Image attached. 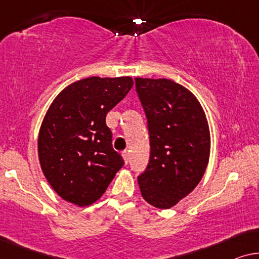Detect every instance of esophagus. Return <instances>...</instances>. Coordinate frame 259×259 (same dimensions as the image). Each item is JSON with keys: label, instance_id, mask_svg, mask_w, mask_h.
Wrapping results in <instances>:
<instances>
[{"label": "esophagus", "instance_id": "1", "mask_svg": "<svg viewBox=\"0 0 259 259\" xmlns=\"http://www.w3.org/2000/svg\"><path fill=\"white\" fill-rule=\"evenodd\" d=\"M122 157H123V159H124V163L125 164H128L129 163V159H130V155H129V152L128 151H124L122 154Z\"/></svg>", "mask_w": 259, "mask_h": 259}]
</instances>
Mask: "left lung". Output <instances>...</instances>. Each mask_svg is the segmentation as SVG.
Wrapping results in <instances>:
<instances>
[{"mask_svg": "<svg viewBox=\"0 0 259 259\" xmlns=\"http://www.w3.org/2000/svg\"><path fill=\"white\" fill-rule=\"evenodd\" d=\"M148 119L150 159L137 177L152 206L170 209L201 182L210 156V131L201 103L166 78H135Z\"/></svg>", "mask_w": 259, "mask_h": 259, "instance_id": "1", "label": "left lung"}]
</instances>
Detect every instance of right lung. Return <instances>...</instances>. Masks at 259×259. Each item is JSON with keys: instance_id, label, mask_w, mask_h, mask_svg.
Wrapping results in <instances>:
<instances>
[{"instance_id": "right-lung-1", "label": "right lung", "mask_w": 259, "mask_h": 259, "mask_svg": "<svg viewBox=\"0 0 259 259\" xmlns=\"http://www.w3.org/2000/svg\"><path fill=\"white\" fill-rule=\"evenodd\" d=\"M124 77H88L57 95L38 134L41 169L64 201L88 206L107 190L124 164L112 148L105 116L133 88Z\"/></svg>"}]
</instances>
